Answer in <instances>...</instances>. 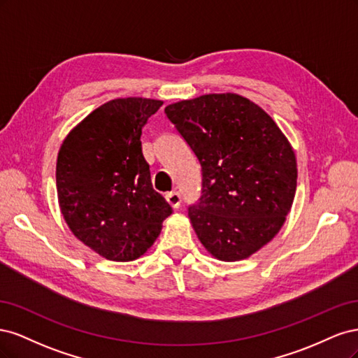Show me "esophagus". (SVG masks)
<instances>
[{
  "label": "esophagus",
  "mask_w": 358,
  "mask_h": 358,
  "mask_svg": "<svg viewBox=\"0 0 358 358\" xmlns=\"http://www.w3.org/2000/svg\"><path fill=\"white\" fill-rule=\"evenodd\" d=\"M166 200L169 201V204L171 206V208H175V209H178V208H179V206H180V201H182V199H180V194H179V192H176V191H171V192L166 194Z\"/></svg>",
  "instance_id": "obj_1"
}]
</instances>
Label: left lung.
<instances>
[{
	"mask_svg": "<svg viewBox=\"0 0 358 358\" xmlns=\"http://www.w3.org/2000/svg\"><path fill=\"white\" fill-rule=\"evenodd\" d=\"M201 166V196L188 208L199 241L239 262L285 222L297 187L294 150L262 107L237 94H208L166 107Z\"/></svg>",
	"mask_w": 358,
	"mask_h": 358,
	"instance_id": "left-lung-1",
	"label": "left lung"
}]
</instances>
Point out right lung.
<instances>
[{
	"mask_svg": "<svg viewBox=\"0 0 358 358\" xmlns=\"http://www.w3.org/2000/svg\"><path fill=\"white\" fill-rule=\"evenodd\" d=\"M162 101L129 96L100 106L64 140L57 161L61 213L73 234L112 262L154 245L171 206L152 188L142 128Z\"/></svg>",
	"mask_w": 358,
	"mask_h": 358,
	"instance_id": "add662e5",
	"label": "right lung"
}]
</instances>
